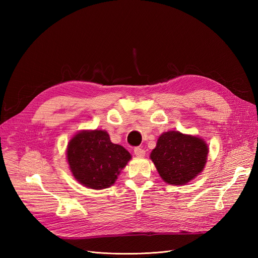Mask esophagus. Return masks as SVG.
Returning a JSON list of instances; mask_svg holds the SVG:
<instances>
[{
    "mask_svg": "<svg viewBox=\"0 0 258 258\" xmlns=\"http://www.w3.org/2000/svg\"><path fill=\"white\" fill-rule=\"evenodd\" d=\"M134 152H135V155L138 156V157H143V156H145V151L141 147H136Z\"/></svg>",
    "mask_w": 258,
    "mask_h": 258,
    "instance_id": "34e87169",
    "label": "esophagus"
}]
</instances>
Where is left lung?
Wrapping results in <instances>:
<instances>
[{
    "instance_id": "left-lung-1",
    "label": "left lung",
    "mask_w": 258,
    "mask_h": 258,
    "mask_svg": "<svg viewBox=\"0 0 258 258\" xmlns=\"http://www.w3.org/2000/svg\"><path fill=\"white\" fill-rule=\"evenodd\" d=\"M208 153V145L202 139L168 131L159 137L151 159L166 183L185 185L204 170Z\"/></svg>"
}]
</instances>
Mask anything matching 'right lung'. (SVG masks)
Segmentation results:
<instances>
[{"mask_svg":"<svg viewBox=\"0 0 258 258\" xmlns=\"http://www.w3.org/2000/svg\"><path fill=\"white\" fill-rule=\"evenodd\" d=\"M67 158L77 182L92 189L112 186L131 159L121 145L111 142L104 130H83L68 144Z\"/></svg>","mask_w":258,"mask_h":258,"instance_id":"1","label":"right lung"}]
</instances>
